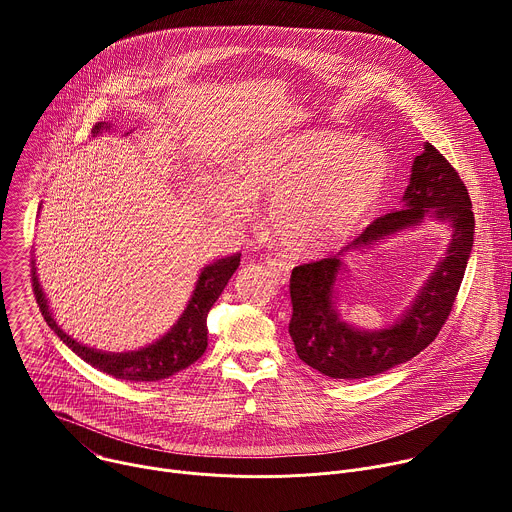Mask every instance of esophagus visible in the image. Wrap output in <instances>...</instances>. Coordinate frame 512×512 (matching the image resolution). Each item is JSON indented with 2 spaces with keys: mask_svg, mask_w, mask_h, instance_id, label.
Here are the masks:
<instances>
[{
  "mask_svg": "<svg viewBox=\"0 0 512 512\" xmlns=\"http://www.w3.org/2000/svg\"><path fill=\"white\" fill-rule=\"evenodd\" d=\"M269 273L275 277L277 283H287L289 281V271H291V265L285 263L283 259H277V257H267L265 261Z\"/></svg>",
  "mask_w": 512,
  "mask_h": 512,
  "instance_id": "34e87169",
  "label": "esophagus"
}]
</instances>
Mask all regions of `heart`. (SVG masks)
<instances>
[{
	"mask_svg": "<svg viewBox=\"0 0 512 512\" xmlns=\"http://www.w3.org/2000/svg\"><path fill=\"white\" fill-rule=\"evenodd\" d=\"M235 183L208 194L216 214L243 221L269 200V229L287 251L316 257L352 239L383 204L391 160L379 143L332 129L261 139L237 158Z\"/></svg>",
	"mask_w": 512,
	"mask_h": 512,
	"instance_id": "b5f03b06",
	"label": "heart"
}]
</instances>
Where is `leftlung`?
I'll return each mask as SVG.
<instances>
[{
	"mask_svg": "<svg viewBox=\"0 0 512 512\" xmlns=\"http://www.w3.org/2000/svg\"><path fill=\"white\" fill-rule=\"evenodd\" d=\"M444 222L453 235L447 257L436 266L412 306L387 329L360 331L337 312L343 255L368 248L423 220ZM474 245V212L468 190L450 162L431 143L415 156L401 210L379 216L338 255L291 271L289 336L298 356L330 379H367L403 364L427 348L446 324Z\"/></svg>",
	"mask_w": 512,
	"mask_h": 512,
	"instance_id": "1",
	"label": "left lung"
}]
</instances>
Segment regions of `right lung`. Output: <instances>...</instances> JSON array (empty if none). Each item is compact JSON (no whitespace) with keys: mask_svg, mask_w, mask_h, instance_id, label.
<instances>
[{"mask_svg":"<svg viewBox=\"0 0 512 512\" xmlns=\"http://www.w3.org/2000/svg\"><path fill=\"white\" fill-rule=\"evenodd\" d=\"M105 129H111V123L101 121L95 125L93 133L97 135ZM239 265H241V253H235L229 257L216 259L206 267H202L192 296L186 304V310L176 320V324L156 342L137 350H127V352L97 350L68 336L54 320V314L48 306V298L38 281L34 259H32V287L46 324L72 352L81 356L85 362H89L91 367L121 381L156 383L188 369L190 364H194L204 354L208 346L206 316L214 306V302L218 300V296L223 294V289L227 287L229 279L233 277Z\"/></svg>","mask_w":512,"mask_h":512,"instance_id":"add662e5","label":"right lung"}]
</instances>
